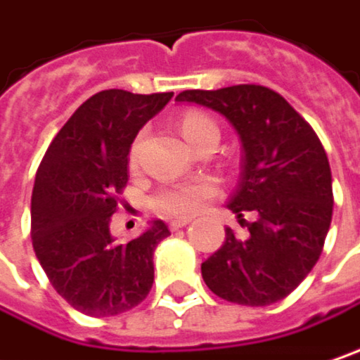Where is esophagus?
Here are the masks:
<instances>
[{"mask_svg": "<svg viewBox=\"0 0 360 360\" xmlns=\"http://www.w3.org/2000/svg\"><path fill=\"white\" fill-rule=\"evenodd\" d=\"M187 224H189V220H173L169 226H171V230H179V228H185Z\"/></svg>", "mask_w": 360, "mask_h": 360, "instance_id": "34e87169", "label": "esophagus"}]
</instances>
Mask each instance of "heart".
Listing matches in <instances>:
<instances>
[{"label": "heart", "instance_id": "heart-1", "mask_svg": "<svg viewBox=\"0 0 360 360\" xmlns=\"http://www.w3.org/2000/svg\"><path fill=\"white\" fill-rule=\"evenodd\" d=\"M212 130L218 132V126L210 117L198 114V112H191V114L183 116V120H181V132H183V136L189 144L195 138H200L205 132H212ZM138 144H140V140H136V144L132 146V159H136ZM216 193H218V185H216V181L212 179L171 185V187H165L155 198V207H157V212L165 214V216L187 218V216L198 214Z\"/></svg>", "mask_w": 360, "mask_h": 360}]
</instances>
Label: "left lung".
Wrapping results in <instances>:
<instances>
[{
	"label": "left lung",
	"mask_w": 360,
	"mask_h": 360,
	"mask_svg": "<svg viewBox=\"0 0 360 360\" xmlns=\"http://www.w3.org/2000/svg\"><path fill=\"white\" fill-rule=\"evenodd\" d=\"M175 101L218 112L243 144V173L228 210L248 236L226 228L224 244L201 263L218 297L271 306L287 297L318 263L332 222V173L322 142L283 97L261 85L191 89Z\"/></svg>",
	"instance_id": "8db88e82"
}]
</instances>
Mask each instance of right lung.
I'll return each mask as SVG.
<instances>
[{"label":"right lung","instance_id":"right-lung-1","mask_svg":"<svg viewBox=\"0 0 360 360\" xmlns=\"http://www.w3.org/2000/svg\"><path fill=\"white\" fill-rule=\"evenodd\" d=\"M173 94L105 89L89 97L51 142L32 189V244L56 293L87 316L136 307L155 281V248L171 232L162 220L130 243L110 232L116 195L140 128Z\"/></svg>","mask_w":360,"mask_h":360}]
</instances>
